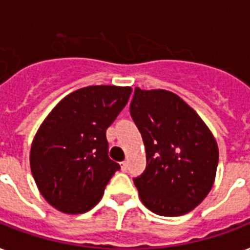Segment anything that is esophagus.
Masks as SVG:
<instances>
[{
  "label": "esophagus",
  "instance_id": "esophagus-1",
  "mask_svg": "<svg viewBox=\"0 0 250 250\" xmlns=\"http://www.w3.org/2000/svg\"><path fill=\"white\" fill-rule=\"evenodd\" d=\"M121 168L123 172H125L127 171V162H121Z\"/></svg>",
  "mask_w": 250,
  "mask_h": 250
}]
</instances>
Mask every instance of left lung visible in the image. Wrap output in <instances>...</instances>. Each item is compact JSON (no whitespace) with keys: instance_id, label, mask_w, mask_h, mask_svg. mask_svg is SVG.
<instances>
[{"instance_id":"8db88e82","label":"left lung","mask_w":250,"mask_h":250,"mask_svg":"<svg viewBox=\"0 0 250 250\" xmlns=\"http://www.w3.org/2000/svg\"><path fill=\"white\" fill-rule=\"evenodd\" d=\"M129 114L146 152L144 172L133 179L143 204L164 217L189 213L211 189L218 145L189 105L172 92L135 88Z\"/></svg>"}]
</instances>
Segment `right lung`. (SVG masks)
I'll return each instance as SVG.
<instances>
[{
	"mask_svg": "<svg viewBox=\"0 0 250 250\" xmlns=\"http://www.w3.org/2000/svg\"><path fill=\"white\" fill-rule=\"evenodd\" d=\"M129 86L90 85L58 102L33 139L29 164L37 188L56 209L82 214L101 200L119 164L109 158V128Z\"/></svg>",
	"mask_w": 250,
	"mask_h": 250,
	"instance_id": "right-lung-1",
	"label": "right lung"
}]
</instances>
